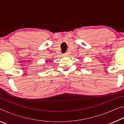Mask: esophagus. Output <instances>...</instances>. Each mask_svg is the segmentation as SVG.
I'll return each instance as SVG.
<instances>
[{
  "mask_svg": "<svg viewBox=\"0 0 124 124\" xmlns=\"http://www.w3.org/2000/svg\"><path fill=\"white\" fill-rule=\"evenodd\" d=\"M67 55H68V54H67V53H66V54H64L63 56H67Z\"/></svg>",
  "mask_w": 124,
  "mask_h": 124,
  "instance_id": "1",
  "label": "esophagus"
}]
</instances>
